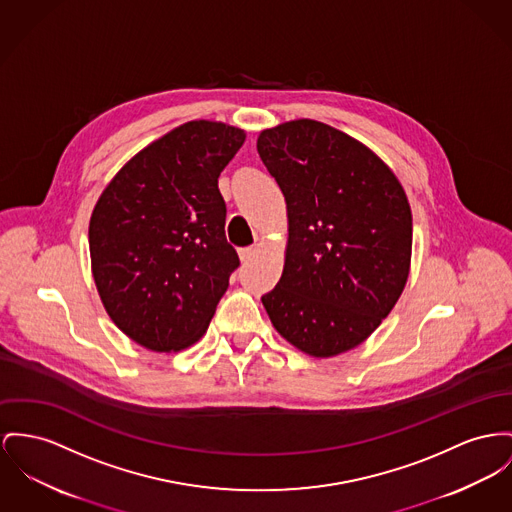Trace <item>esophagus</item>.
I'll use <instances>...</instances> for the list:
<instances>
[{"instance_id":"1","label":"esophagus","mask_w":512,"mask_h":512,"mask_svg":"<svg viewBox=\"0 0 512 512\" xmlns=\"http://www.w3.org/2000/svg\"><path fill=\"white\" fill-rule=\"evenodd\" d=\"M258 256V246H250V248H242L239 252L240 262L242 264H248V262H252L254 258Z\"/></svg>"}]
</instances>
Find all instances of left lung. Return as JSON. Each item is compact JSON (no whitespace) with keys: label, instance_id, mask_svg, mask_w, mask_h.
<instances>
[{"label":"left lung","instance_id":"1","mask_svg":"<svg viewBox=\"0 0 512 512\" xmlns=\"http://www.w3.org/2000/svg\"><path fill=\"white\" fill-rule=\"evenodd\" d=\"M287 205L283 273L262 297L281 338L328 359L367 340L411 266V209L392 169L359 139L310 118L256 141Z\"/></svg>","mask_w":512,"mask_h":512}]
</instances>
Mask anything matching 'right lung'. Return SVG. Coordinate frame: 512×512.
I'll return each mask as SVG.
<instances>
[{
    "label": "right lung",
    "instance_id": "1",
    "mask_svg": "<svg viewBox=\"0 0 512 512\" xmlns=\"http://www.w3.org/2000/svg\"><path fill=\"white\" fill-rule=\"evenodd\" d=\"M246 132L192 120L136 153L89 221L91 272L110 320L141 347L176 353L202 340L239 256L217 186Z\"/></svg>",
    "mask_w": 512,
    "mask_h": 512
}]
</instances>
